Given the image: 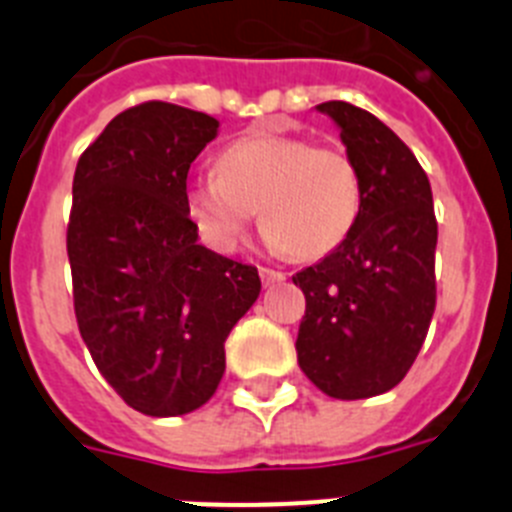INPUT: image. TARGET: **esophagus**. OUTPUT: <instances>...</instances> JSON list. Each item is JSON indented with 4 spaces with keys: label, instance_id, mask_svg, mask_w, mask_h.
Here are the masks:
<instances>
[{
    "label": "esophagus",
    "instance_id": "obj_1",
    "mask_svg": "<svg viewBox=\"0 0 512 512\" xmlns=\"http://www.w3.org/2000/svg\"><path fill=\"white\" fill-rule=\"evenodd\" d=\"M284 274L282 271H274V269H261V282L266 284V287H271V284H279V282H284Z\"/></svg>",
    "mask_w": 512,
    "mask_h": 512
}]
</instances>
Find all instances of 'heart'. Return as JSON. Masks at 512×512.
Instances as JSON below:
<instances>
[{
    "mask_svg": "<svg viewBox=\"0 0 512 512\" xmlns=\"http://www.w3.org/2000/svg\"><path fill=\"white\" fill-rule=\"evenodd\" d=\"M217 169L187 187L189 217L215 251H230L256 210L266 246L302 261L320 259L354 230L361 176L343 148L253 133L225 146Z\"/></svg>",
    "mask_w": 512,
    "mask_h": 512,
    "instance_id": "b5f03b06",
    "label": "heart"
}]
</instances>
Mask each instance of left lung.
<instances>
[{
    "label": "left lung",
    "mask_w": 512,
    "mask_h": 512,
    "mask_svg": "<svg viewBox=\"0 0 512 512\" xmlns=\"http://www.w3.org/2000/svg\"><path fill=\"white\" fill-rule=\"evenodd\" d=\"M336 122L361 176V210L346 241L297 271L307 310L297 361L318 390L364 400L402 382L436 310L431 182L418 158L372 112L348 102L315 107Z\"/></svg>",
    "instance_id": "8db88e82"
}]
</instances>
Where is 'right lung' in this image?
Segmentation results:
<instances>
[{
    "label": "right lung",
    "instance_id": "1",
    "mask_svg": "<svg viewBox=\"0 0 512 512\" xmlns=\"http://www.w3.org/2000/svg\"><path fill=\"white\" fill-rule=\"evenodd\" d=\"M220 122L169 102L120 112L79 158L69 248L81 338L112 390L151 418L202 408L225 338L259 300L253 266L200 243L187 174Z\"/></svg>",
    "mask_w": 512,
    "mask_h": 512
}]
</instances>
